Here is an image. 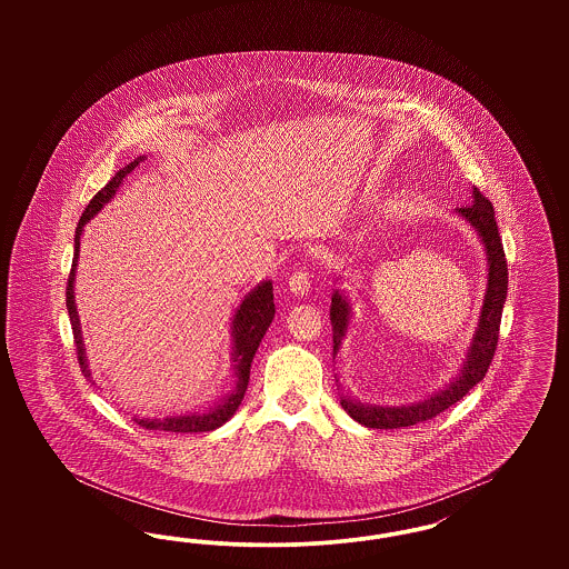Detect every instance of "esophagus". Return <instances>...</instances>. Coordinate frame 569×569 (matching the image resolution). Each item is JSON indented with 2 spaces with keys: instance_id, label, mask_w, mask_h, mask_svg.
I'll list each match as a JSON object with an SVG mask.
<instances>
[{
  "instance_id": "esophagus-1",
  "label": "esophagus",
  "mask_w": 569,
  "mask_h": 569,
  "mask_svg": "<svg viewBox=\"0 0 569 569\" xmlns=\"http://www.w3.org/2000/svg\"><path fill=\"white\" fill-rule=\"evenodd\" d=\"M288 286H290V292L302 297V295L309 292V288H311V274H309V271H307L305 267H300V269H297V271L290 274Z\"/></svg>"
}]
</instances>
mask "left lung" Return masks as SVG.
I'll return each instance as SVG.
<instances>
[{"mask_svg":"<svg viewBox=\"0 0 569 569\" xmlns=\"http://www.w3.org/2000/svg\"><path fill=\"white\" fill-rule=\"evenodd\" d=\"M459 216L465 217L478 232L487 247L488 260V288L482 316L478 322L476 337L471 341V348L467 350V360L462 365L459 378L450 386L439 390L431 399H425L422 403H411L401 407H373L356 403L350 397L341 399V407L352 416L356 422L369 427V429H401L413 427L418 422L433 420L441 411L460 401L476 383H480L487 376L488 367L492 362V356L499 341V326L503 302L508 297V262L506 251L499 237V228L492 213V204L487 196L478 188H473V202L460 207ZM350 322V305L346 297L335 292L330 305V325H332V350L337 353L346 330Z\"/></svg>","mask_w":569,"mask_h":569,"instance_id":"left-lung-1","label":"left lung"}]
</instances>
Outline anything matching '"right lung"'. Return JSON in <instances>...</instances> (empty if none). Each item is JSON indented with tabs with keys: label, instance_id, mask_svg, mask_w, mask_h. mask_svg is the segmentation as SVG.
I'll return each instance as SVG.
<instances>
[{
	"label": "right lung",
	"instance_id": "add662e5",
	"mask_svg": "<svg viewBox=\"0 0 569 569\" xmlns=\"http://www.w3.org/2000/svg\"><path fill=\"white\" fill-rule=\"evenodd\" d=\"M142 162V158H138L132 163H128L126 168H121L119 172H114V177L110 179L109 183L98 191L87 209L82 211V217L79 219L77 226V239H74V258H72V269L68 274V286H66V307L70 313V322H72V335H74V343H77V358L81 365L82 373L89 378V369H87V358H84V350H82L81 337V322L77 316V305H74V272H77V262H79V249H81V234L82 226L96 216L110 198L114 196V191L119 190L121 181L134 170L138 163ZM272 318H274V302H272V283L264 281L262 286H258L251 295L244 297L234 322H232V337H234V353H232V362H234V373H237V388L234 392L221 403V406L213 407L204 413L193 411V413H186V416H170V418H162V420H149L142 418L136 422L142 429L149 431H168V433H207L213 431L217 427H221L223 422H228L234 411L241 406L243 401L244 390L249 383V369H251V360L256 356V350L262 341V337L267 335L269 326H271Z\"/></svg>",
	"mask_w": 569,
	"mask_h": 569
}]
</instances>
